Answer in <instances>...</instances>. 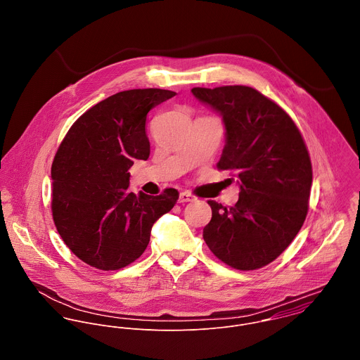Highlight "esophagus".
<instances>
[{
	"mask_svg": "<svg viewBox=\"0 0 360 360\" xmlns=\"http://www.w3.org/2000/svg\"><path fill=\"white\" fill-rule=\"evenodd\" d=\"M197 198L193 195V194H190V193H181L180 194V197H179V202L180 204H184V202H194Z\"/></svg>",
	"mask_w": 360,
	"mask_h": 360,
	"instance_id": "esophagus-1",
	"label": "esophagus"
}]
</instances>
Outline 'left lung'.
I'll use <instances>...</instances> for the list:
<instances>
[{
	"label": "left lung",
	"instance_id": "left-lung-1",
	"mask_svg": "<svg viewBox=\"0 0 360 360\" xmlns=\"http://www.w3.org/2000/svg\"><path fill=\"white\" fill-rule=\"evenodd\" d=\"M191 93L221 115L226 146L217 169L229 170L240 186L229 209L207 201L206 245L234 269H260L285 251L307 219L311 163L305 141L290 115L252 87Z\"/></svg>",
	"mask_w": 360,
	"mask_h": 360
}]
</instances>
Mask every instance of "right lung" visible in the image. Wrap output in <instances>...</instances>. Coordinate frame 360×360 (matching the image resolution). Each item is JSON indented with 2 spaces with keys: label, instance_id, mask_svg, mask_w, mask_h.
<instances>
[{
  "label": "right lung",
  "instance_id": "add662e5",
  "mask_svg": "<svg viewBox=\"0 0 360 360\" xmlns=\"http://www.w3.org/2000/svg\"><path fill=\"white\" fill-rule=\"evenodd\" d=\"M174 91L137 89L84 112L62 140L51 166L52 217L68 248L100 270L126 267L146 251L155 221L179 200L129 191L136 159L147 160L148 112Z\"/></svg>",
  "mask_w": 360,
  "mask_h": 360
}]
</instances>
